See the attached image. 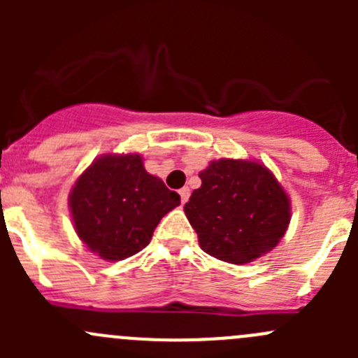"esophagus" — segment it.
<instances>
[{
    "instance_id": "1",
    "label": "esophagus",
    "mask_w": 358,
    "mask_h": 358,
    "mask_svg": "<svg viewBox=\"0 0 358 358\" xmlns=\"http://www.w3.org/2000/svg\"><path fill=\"white\" fill-rule=\"evenodd\" d=\"M189 197H190L189 187H183V189H180V199H182V204H185V202L189 201Z\"/></svg>"
}]
</instances>
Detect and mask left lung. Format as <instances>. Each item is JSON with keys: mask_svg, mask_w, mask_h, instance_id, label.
<instances>
[{"mask_svg": "<svg viewBox=\"0 0 358 358\" xmlns=\"http://www.w3.org/2000/svg\"><path fill=\"white\" fill-rule=\"evenodd\" d=\"M201 187L183 206L204 252L244 265L279 244L291 202L268 168L255 161L218 159L199 173Z\"/></svg>", "mask_w": 358, "mask_h": 358, "instance_id": "left-lung-1", "label": "left lung"}]
</instances>
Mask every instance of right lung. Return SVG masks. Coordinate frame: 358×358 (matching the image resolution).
Returning <instances> with one entry per match:
<instances>
[{
	"mask_svg": "<svg viewBox=\"0 0 358 358\" xmlns=\"http://www.w3.org/2000/svg\"><path fill=\"white\" fill-rule=\"evenodd\" d=\"M180 196L149 175L140 154H106L83 171L69 196L79 239L107 262L142 251Z\"/></svg>",
	"mask_w": 358,
	"mask_h": 358,
	"instance_id": "right-lung-1",
	"label": "right lung"
}]
</instances>
